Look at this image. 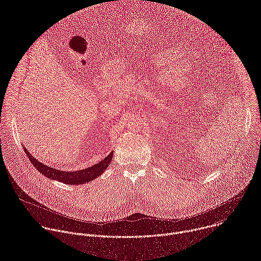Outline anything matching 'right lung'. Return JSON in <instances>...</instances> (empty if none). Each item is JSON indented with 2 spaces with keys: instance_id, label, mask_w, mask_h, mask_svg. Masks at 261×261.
Here are the masks:
<instances>
[{
  "instance_id": "right-lung-1",
  "label": "right lung",
  "mask_w": 261,
  "mask_h": 261,
  "mask_svg": "<svg viewBox=\"0 0 261 261\" xmlns=\"http://www.w3.org/2000/svg\"><path fill=\"white\" fill-rule=\"evenodd\" d=\"M23 151L28 155L31 163L34 165V167L37 168L40 173L44 174L46 177L59 180L61 182H65L67 185H82L89 182L99 175H101L107 166L109 165L111 159H113V154L110 153L106 158H104L101 162L93 165L92 167H88L83 170H76V171H64V170H59L53 167H49L40 161L37 160L35 157H33L27 148L23 146Z\"/></svg>"
}]
</instances>
